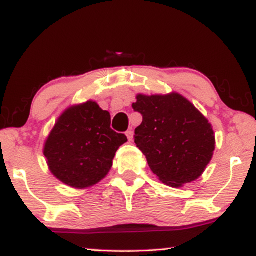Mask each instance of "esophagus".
I'll use <instances>...</instances> for the list:
<instances>
[{
    "label": "esophagus",
    "instance_id": "esophagus-1",
    "mask_svg": "<svg viewBox=\"0 0 256 256\" xmlns=\"http://www.w3.org/2000/svg\"><path fill=\"white\" fill-rule=\"evenodd\" d=\"M125 134H126V136H128V139L130 141H131V140L133 139V131H132V130H131V128H130V130H128V131H126V132H125Z\"/></svg>",
    "mask_w": 256,
    "mask_h": 256
}]
</instances>
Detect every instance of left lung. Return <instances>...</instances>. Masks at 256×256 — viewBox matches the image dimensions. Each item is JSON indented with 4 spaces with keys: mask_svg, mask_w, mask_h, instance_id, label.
Listing matches in <instances>:
<instances>
[{
    "mask_svg": "<svg viewBox=\"0 0 256 256\" xmlns=\"http://www.w3.org/2000/svg\"><path fill=\"white\" fill-rule=\"evenodd\" d=\"M132 108L142 116L134 142L160 180L178 188L199 178L215 150L212 125L199 110L177 93L140 94Z\"/></svg>",
    "mask_w": 256,
    "mask_h": 256,
    "instance_id": "obj_1",
    "label": "left lung"
}]
</instances>
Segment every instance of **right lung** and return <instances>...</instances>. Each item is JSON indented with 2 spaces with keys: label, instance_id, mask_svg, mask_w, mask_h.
Segmentation results:
<instances>
[{
  "label": "right lung",
  "instance_id": "right-lung-1",
  "mask_svg": "<svg viewBox=\"0 0 256 256\" xmlns=\"http://www.w3.org/2000/svg\"><path fill=\"white\" fill-rule=\"evenodd\" d=\"M110 124V114L93 101L68 109L46 141L44 154L52 174L76 188L100 182L112 169L118 148L128 141Z\"/></svg>",
  "mask_w": 256,
  "mask_h": 256
}]
</instances>
